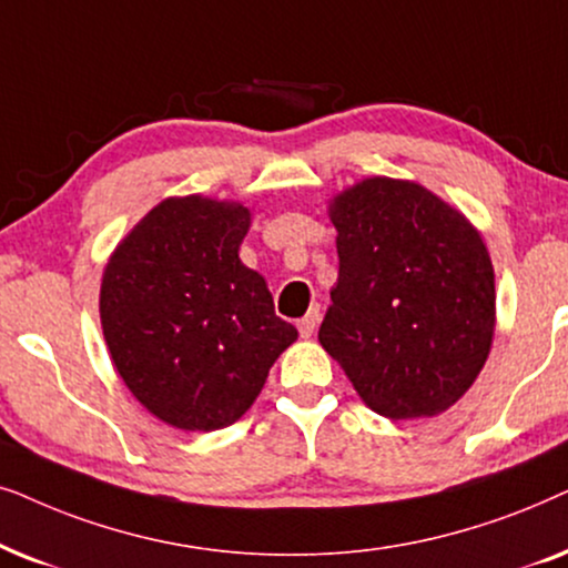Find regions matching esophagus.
I'll list each match as a JSON object with an SVG mask.
<instances>
[{
    "instance_id": "obj_1",
    "label": "esophagus",
    "mask_w": 568,
    "mask_h": 568,
    "mask_svg": "<svg viewBox=\"0 0 568 568\" xmlns=\"http://www.w3.org/2000/svg\"><path fill=\"white\" fill-rule=\"evenodd\" d=\"M320 308H308V314L306 316H301L298 320V332H301V337H312L314 332H316V327H320Z\"/></svg>"
}]
</instances>
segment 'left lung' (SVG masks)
Wrapping results in <instances>:
<instances>
[{"mask_svg":"<svg viewBox=\"0 0 568 568\" xmlns=\"http://www.w3.org/2000/svg\"><path fill=\"white\" fill-rule=\"evenodd\" d=\"M329 217L339 275L322 347L384 418L444 413L494 343V264L480 233L426 186L387 176L339 192Z\"/></svg>","mask_w":568,"mask_h":568,"instance_id":"obj_1","label":"left lung"}]
</instances>
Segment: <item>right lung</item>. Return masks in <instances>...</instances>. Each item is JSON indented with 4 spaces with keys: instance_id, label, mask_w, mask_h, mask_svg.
Masks as SVG:
<instances>
[{
    "instance_id": "1",
    "label": "right lung",
    "mask_w": 568,
    "mask_h": 568,
    "mask_svg": "<svg viewBox=\"0 0 568 568\" xmlns=\"http://www.w3.org/2000/svg\"><path fill=\"white\" fill-rule=\"evenodd\" d=\"M241 202L169 196L113 248L101 283L111 361L155 418L181 430L236 423L298 332L239 260Z\"/></svg>"
}]
</instances>
